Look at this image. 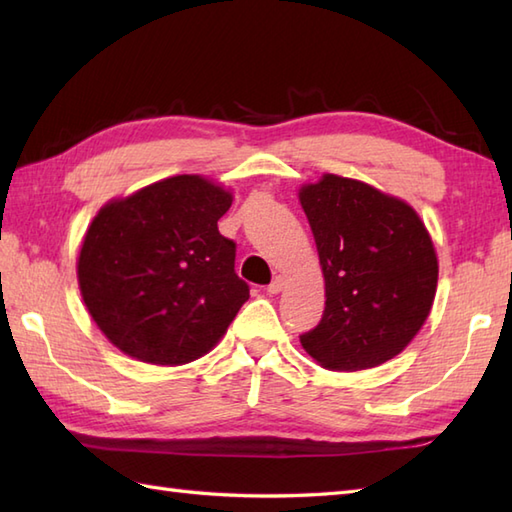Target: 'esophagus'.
Segmentation results:
<instances>
[{
  "label": "esophagus",
  "instance_id": "esophagus-1",
  "mask_svg": "<svg viewBox=\"0 0 512 512\" xmlns=\"http://www.w3.org/2000/svg\"><path fill=\"white\" fill-rule=\"evenodd\" d=\"M266 290H268V295H279V292L284 290V277H275L273 284H270Z\"/></svg>",
  "mask_w": 512,
  "mask_h": 512
}]
</instances>
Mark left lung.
<instances>
[{
    "label": "left lung",
    "mask_w": 512,
    "mask_h": 512,
    "mask_svg": "<svg viewBox=\"0 0 512 512\" xmlns=\"http://www.w3.org/2000/svg\"><path fill=\"white\" fill-rule=\"evenodd\" d=\"M325 279V310L301 345L332 372L387 363L427 321L438 288V255L411 206L361 180L323 173L303 184Z\"/></svg>",
    "instance_id": "1"
}]
</instances>
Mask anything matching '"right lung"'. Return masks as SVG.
<instances>
[{
    "mask_svg": "<svg viewBox=\"0 0 512 512\" xmlns=\"http://www.w3.org/2000/svg\"><path fill=\"white\" fill-rule=\"evenodd\" d=\"M233 193L182 173L110 200L85 231L76 277L114 347L149 365L209 354L250 297L235 242L217 231Z\"/></svg>",
    "mask_w": 512,
    "mask_h": 512,
    "instance_id": "add662e5",
    "label": "right lung"
}]
</instances>
